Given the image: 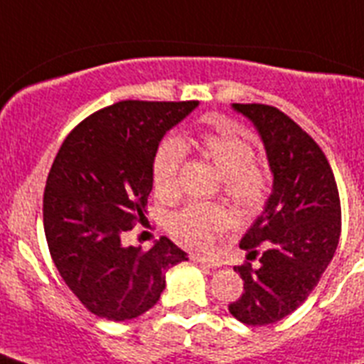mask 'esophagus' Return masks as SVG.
<instances>
[{
	"label": "esophagus",
	"instance_id": "1",
	"mask_svg": "<svg viewBox=\"0 0 364 364\" xmlns=\"http://www.w3.org/2000/svg\"><path fill=\"white\" fill-rule=\"evenodd\" d=\"M191 259L195 260V262H198V264H202V266H208V268H211V269H217V268H220V266H222V262H220V260L213 259V257H204V255H191Z\"/></svg>",
	"mask_w": 364,
	"mask_h": 364
}]
</instances>
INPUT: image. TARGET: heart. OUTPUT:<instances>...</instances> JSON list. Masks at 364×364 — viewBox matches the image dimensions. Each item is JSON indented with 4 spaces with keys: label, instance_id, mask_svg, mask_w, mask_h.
<instances>
[{
    "label": "heart",
    "instance_id": "1",
    "mask_svg": "<svg viewBox=\"0 0 364 364\" xmlns=\"http://www.w3.org/2000/svg\"><path fill=\"white\" fill-rule=\"evenodd\" d=\"M198 153L210 160L222 175V188L244 213L259 211L269 195V176L255 162V147L228 120L215 129H205L193 140ZM186 147L176 136H166L156 146L151 164L154 191L171 195L178 188V173L184 164ZM228 222V213L215 204H189L169 217L167 226L180 242L202 246L213 231Z\"/></svg>",
    "mask_w": 364,
    "mask_h": 364
}]
</instances>
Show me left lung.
<instances>
[{
  "mask_svg": "<svg viewBox=\"0 0 364 364\" xmlns=\"http://www.w3.org/2000/svg\"><path fill=\"white\" fill-rule=\"evenodd\" d=\"M264 144L273 189L240 240L252 262L235 266L244 294L230 314L250 326L277 323L306 301L339 244L341 202L332 167L314 138L277 107L233 104Z\"/></svg>",
  "mask_w": 364,
  "mask_h": 364,
  "instance_id": "left-lung-1",
  "label": "left lung"
}]
</instances>
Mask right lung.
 I'll return each mask as SVG.
<instances>
[{"instance_id":"right-lung-1","label":"right lung","mask_w":364,"mask_h":364,"mask_svg":"<svg viewBox=\"0 0 364 364\" xmlns=\"http://www.w3.org/2000/svg\"><path fill=\"white\" fill-rule=\"evenodd\" d=\"M197 105L124 100L80 122L58 151L43 193L45 237L65 284L98 317L142 315L167 269L188 260L167 237L144 252L122 246V235L147 222L154 149Z\"/></svg>"}]
</instances>
